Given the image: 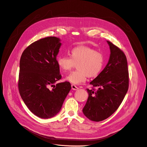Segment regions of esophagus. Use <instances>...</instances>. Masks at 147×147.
Segmentation results:
<instances>
[{
	"instance_id": "obj_1",
	"label": "esophagus",
	"mask_w": 147,
	"mask_h": 147,
	"mask_svg": "<svg viewBox=\"0 0 147 147\" xmlns=\"http://www.w3.org/2000/svg\"><path fill=\"white\" fill-rule=\"evenodd\" d=\"M71 88H72V89L73 90H77L78 89H79V87H77L76 85H74V84H71Z\"/></svg>"
}]
</instances>
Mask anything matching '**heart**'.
<instances>
[{"instance_id": "b5f03b06", "label": "heart", "mask_w": 147, "mask_h": 147, "mask_svg": "<svg viewBox=\"0 0 147 147\" xmlns=\"http://www.w3.org/2000/svg\"><path fill=\"white\" fill-rule=\"evenodd\" d=\"M70 57L59 56L57 59L60 70L66 73L77 64V70L71 72L65 77V80L74 84H80L86 82L87 76L94 77L98 75L103 67V54L95 51L87 46H77L69 51Z\"/></svg>"}]
</instances>
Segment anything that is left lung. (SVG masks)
I'll return each instance as SVG.
<instances>
[{
  "mask_svg": "<svg viewBox=\"0 0 147 147\" xmlns=\"http://www.w3.org/2000/svg\"><path fill=\"white\" fill-rule=\"evenodd\" d=\"M108 63L90 84L98 90L87 89L89 97L83 109L87 118L95 122L107 119L118 108L128 90V63L125 54L112 42Z\"/></svg>",
  "mask_w": 147,
  "mask_h": 147,
  "instance_id": "1",
  "label": "left lung"
}]
</instances>
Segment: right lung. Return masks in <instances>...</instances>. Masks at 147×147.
<instances>
[{
  "label": "right lung",
  "instance_id": "add662e5",
  "mask_svg": "<svg viewBox=\"0 0 147 147\" xmlns=\"http://www.w3.org/2000/svg\"><path fill=\"white\" fill-rule=\"evenodd\" d=\"M61 46L59 38L46 37L28 46L21 57L19 93L28 108L39 118L48 119L55 116L71 90L68 82L54 85L61 78L57 63ZM50 85L53 86L52 90Z\"/></svg>",
  "mask_w": 147,
  "mask_h": 147
}]
</instances>
